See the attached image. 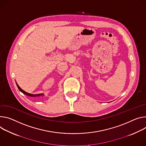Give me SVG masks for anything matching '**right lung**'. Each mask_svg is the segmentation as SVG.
Returning <instances> with one entry per match:
<instances>
[{
  "instance_id": "obj_1",
  "label": "right lung",
  "mask_w": 146,
  "mask_h": 146,
  "mask_svg": "<svg viewBox=\"0 0 146 146\" xmlns=\"http://www.w3.org/2000/svg\"><path fill=\"white\" fill-rule=\"evenodd\" d=\"M16 84H17V87H18V88H19V90L21 92H23V94H25V95H27V96H30V97H39V96H44V94H30V93H28V92H25V91H24L23 90H22L20 87H19V86L17 84V83H16Z\"/></svg>"
}]
</instances>
